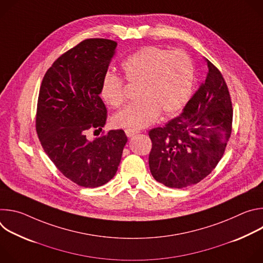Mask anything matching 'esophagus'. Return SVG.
<instances>
[{"label":"esophagus","mask_w":263,"mask_h":263,"mask_svg":"<svg viewBox=\"0 0 263 263\" xmlns=\"http://www.w3.org/2000/svg\"><path fill=\"white\" fill-rule=\"evenodd\" d=\"M125 133H126V135H127L129 138H131V137H133L135 134H137L138 131L132 130V129H127V130H125Z\"/></svg>","instance_id":"1"}]
</instances>
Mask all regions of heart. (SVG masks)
Returning a JSON list of instances; mask_svg holds the SVG:
<instances>
[{"mask_svg": "<svg viewBox=\"0 0 263 263\" xmlns=\"http://www.w3.org/2000/svg\"><path fill=\"white\" fill-rule=\"evenodd\" d=\"M124 79L136 85L138 98L112 118L117 128L140 129L155 122L159 116L180 110L189 101L195 79V66L184 51H168L159 47H143L121 64ZM101 97L111 107L125 102L123 80L106 73L101 84Z\"/></svg>", "mask_w": 263, "mask_h": 263, "instance_id": "obj_1", "label": "heart"}]
</instances>
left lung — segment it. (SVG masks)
Returning <instances> with one entry per match:
<instances>
[{"instance_id": "1", "label": "left lung", "mask_w": 263, "mask_h": 263, "mask_svg": "<svg viewBox=\"0 0 263 263\" xmlns=\"http://www.w3.org/2000/svg\"><path fill=\"white\" fill-rule=\"evenodd\" d=\"M208 70L182 114L148 132V166L154 179L172 189L199 183L216 166L232 131L230 93L220 71L206 58Z\"/></svg>"}]
</instances>
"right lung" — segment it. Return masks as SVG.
<instances>
[{"mask_svg":"<svg viewBox=\"0 0 263 263\" xmlns=\"http://www.w3.org/2000/svg\"><path fill=\"white\" fill-rule=\"evenodd\" d=\"M117 46L90 39L61 55L47 70L37 102L36 131L45 152L66 178L87 189L115 177L128 140L123 130L86 137L106 124L100 90Z\"/></svg>","mask_w":263,"mask_h":263,"instance_id":"right-lung-1","label":"right lung"}]
</instances>
